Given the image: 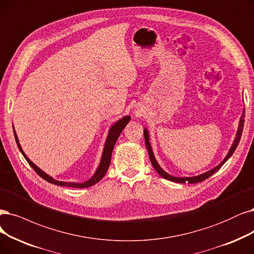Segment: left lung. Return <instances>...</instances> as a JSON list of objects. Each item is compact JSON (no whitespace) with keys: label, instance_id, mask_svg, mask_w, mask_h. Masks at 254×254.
<instances>
[{"label":"left lung","instance_id":"8db88e82","mask_svg":"<svg viewBox=\"0 0 254 254\" xmlns=\"http://www.w3.org/2000/svg\"><path fill=\"white\" fill-rule=\"evenodd\" d=\"M244 122H245V109L243 110V113H242V116L240 118V121H239V127H238V130H237V134H236V138H234L233 140V143L229 149V152L227 154V156L224 158V160L215 167L211 168L210 171L208 172H205L201 175H198V176H193V177H176V176H172L168 173H166L163 168L159 165L158 161L156 160L155 158V155H154V152H153V148H152V145L151 143H149V134H148V130L146 127L143 128V135H144V141H145V146H146V149L148 152V156H149V160H151L154 168L156 170V172L160 175L161 177H163L164 179L166 180H170L172 182H177V183H190V184H192V183H198V182H201L205 179H207V178H209L210 176H212L215 172H218L220 168L223 166V164L226 162L228 159L232 156V154L234 153V151H236V148L238 147L239 143H240V140H241V136H242V132H243V127H244Z\"/></svg>","mask_w":254,"mask_h":254}]
</instances>
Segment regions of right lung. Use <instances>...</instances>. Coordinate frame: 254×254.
Masks as SVG:
<instances>
[{
  "instance_id": "right-lung-1",
  "label": "right lung",
  "mask_w": 254,
  "mask_h": 254,
  "mask_svg": "<svg viewBox=\"0 0 254 254\" xmlns=\"http://www.w3.org/2000/svg\"><path fill=\"white\" fill-rule=\"evenodd\" d=\"M129 120H130V117L128 115H127L125 117L120 118L119 120H117L115 124L110 127L108 136H107V139H106V142H105V145H103V151H102V154H101L99 165L96 168V171H95V173H94V175L90 178L89 180L84 181V182H64V181L55 180L53 177L49 176L48 174H46L44 171H42L39 166H36L30 160V159L27 157V155L24 153L23 148H22V146L20 144V141H18V138H17V135L15 133L14 127H13V134H14V138H15V142L17 144L18 149H20V152L23 154L24 158L26 159L27 162L29 163V165L35 171V173L39 175L40 177H42L44 180L48 181L49 183H52V184L60 185V186L74 187V189H86V187H90V186H92L94 184H96L97 182H99L102 179L103 177H105V175H106V173L108 171V168L110 166V163H111L112 152H113V149H114V145H115V143L117 141L119 135L121 134L122 129L126 127V126L128 124Z\"/></svg>"
}]
</instances>
